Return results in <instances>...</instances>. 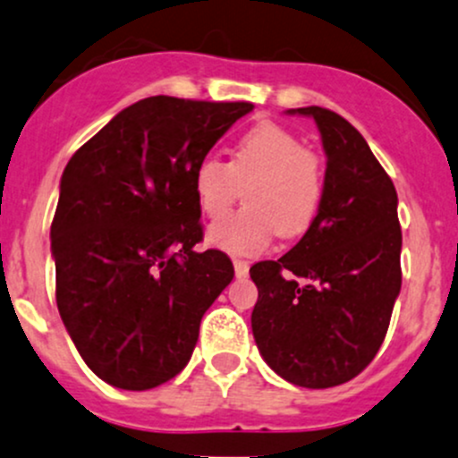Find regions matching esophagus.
I'll return each mask as SVG.
<instances>
[{
	"label": "esophagus",
	"mask_w": 458,
	"mask_h": 458,
	"mask_svg": "<svg viewBox=\"0 0 458 458\" xmlns=\"http://www.w3.org/2000/svg\"><path fill=\"white\" fill-rule=\"evenodd\" d=\"M233 266H234V274H237V278L248 276V269H250V263L248 261H242V259H234Z\"/></svg>",
	"instance_id": "1"
}]
</instances>
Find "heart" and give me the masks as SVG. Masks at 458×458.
<instances>
[{"label":"heart","mask_w":458,"mask_h":458,"mask_svg":"<svg viewBox=\"0 0 458 458\" xmlns=\"http://www.w3.org/2000/svg\"><path fill=\"white\" fill-rule=\"evenodd\" d=\"M245 195V208L210 225L208 242L230 254H259L272 242L305 234L325 197V168L316 151L276 123H259L234 144L230 162L204 157L192 173L201 215H225Z\"/></svg>","instance_id":"heart-1"}]
</instances>
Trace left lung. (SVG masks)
Listing matches in <instances>:
<instances>
[{
    "label": "left lung",
    "instance_id": "obj_1",
    "mask_svg": "<svg viewBox=\"0 0 458 458\" xmlns=\"http://www.w3.org/2000/svg\"><path fill=\"white\" fill-rule=\"evenodd\" d=\"M311 115L327 153L316 221L278 261L250 267L252 334L269 369L305 388L349 382L373 362L402 290V225L393 180L362 133L331 109Z\"/></svg>",
    "mask_w": 458,
    "mask_h": 458
}]
</instances>
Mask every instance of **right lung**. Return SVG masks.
<instances>
[{
    "label": "right lung",
    "mask_w": 458,
    "mask_h": 458,
    "mask_svg": "<svg viewBox=\"0 0 458 458\" xmlns=\"http://www.w3.org/2000/svg\"><path fill=\"white\" fill-rule=\"evenodd\" d=\"M252 103L151 96L67 162L52 219L56 307L103 382L147 391L189 364L199 322L234 276L204 239L192 173Z\"/></svg>",
    "instance_id": "obj_1"
}]
</instances>
